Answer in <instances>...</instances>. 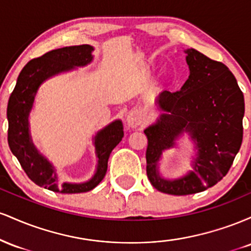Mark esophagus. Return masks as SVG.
<instances>
[{
  "mask_svg": "<svg viewBox=\"0 0 251 251\" xmlns=\"http://www.w3.org/2000/svg\"><path fill=\"white\" fill-rule=\"evenodd\" d=\"M142 123H143L142 113H140L139 111H137V109H133V111L129 112L127 117H126V124H127L128 127L131 128L138 127L139 125H142Z\"/></svg>",
  "mask_w": 251,
  "mask_h": 251,
  "instance_id": "obj_1",
  "label": "esophagus"
}]
</instances>
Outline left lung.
Here are the masks:
<instances>
[{
    "mask_svg": "<svg viewBox=\"0 0 251 251\" xmlns=\"http://www.w3.org/2000/svg\"><path fill=\"white\" fill-rule=\"evenodd\" d=\"M190 75L180 91H163L157 99L162 113L144 129L148 137L146 174L158 191L183 196L217 184L229 171L243 139L244 97L224 63L194 48L184 50ZM184 131L194 140L193 170L176 180L159 172L162 152L176 146Z\"/></svg>",
    "mask_w": 251,
    "mask_h": 251,
    "instance_id": "obj_1",
    "label": "left lung"
}]
</instances>
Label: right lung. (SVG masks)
Masks as SVG:
<instances>
[{
	"mask_svg": "<svg viewBox=\"0 0 251 251\" xmlns=\"http://www.w3.org/2000/svg\"><path fill=\"white\" fill-rule=\"evenodd\" d=\"M93 50L94 48L89 45L71 46L50 50L41 57L30 60L22 68L8 101V144L11 152L28 177L36 185L50 191L80 194L96 188L105 177L112 150L122 142L124 137L123 123L119 119L100 129L93 139L98 158L96 174L85 183H63L60 186L57 185L55 168L45 155L40 153L31 140L29 114L40 86L51 76L89 65L93 61Z\"/></svg>",
	"mask_w": 251,
	"mask_h": 251,
	"instance_id": "add662e5",
	"label": "right lung"
}]
</instances>
